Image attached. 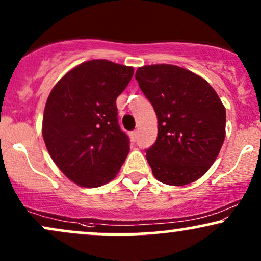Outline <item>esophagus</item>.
I'll return each mask as SVG.
<instances>
[{
    "label": "esophagus",
    "instance_id": "obj_1",
    "mask_svg": "<svg viewBox=\"0 0 261 261\" xmlns=\"http://www.w3.org/2000/svg\"><path fill=\"white\" fill-rule=\"evenodd\" d=\"M130 139H131V141H133V142H135V141L137 140V131L136 130L131 131V133H130Z\"/></svg>",
    "mask_w": 261,
    "mask_h": 261
}]
</instances>
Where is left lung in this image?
<instances>
[{
  "instance_id": "8db88e82",
  "label": "left lung",
  "mask_w": 261,
  "mask_h": 261,
  "mask_svg": "<svg viewBox=\"0 0 261 261\" xmlns=\"http://www.w3.org/2000/svg\"><path fill=\"white\" fill-rule=\"evenodd\" d=\"M135 79L158 120L157 140L146 158L157 180L185 185L216 161L224 141L226 109L215 89L174 65L143 66Z\"/></svg>"
}]
</instances>
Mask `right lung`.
I'll use <instances>...</instances> for the list:
<instances>
[{
	"label": "right lung",
	"mask_w": 261,
	"mask_h": 261,
	"mask_svg": "<svg viewBox=\"0 0 261 261\" xmlns=\"http://www.w3.org/2000/svg\"><path fill=\"white\" fill-rule=\"evenodd\" d=\"M133 74V67L92 60L66 73L47 98L45 145L60 170L81 187L97 188L115 178L130 151L116 98Z\"/></svg>",
	"instance_id": "1"
}]
</instances>
